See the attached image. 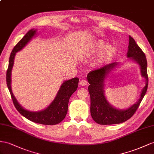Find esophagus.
Returning <instances> with one entry per match:
<instances>
[{
  "instance_id": "1",
  "label": "esophagus",
  "mask_w": 154,
  "mask_h": 154,
  "mask_svg": "<svg viewBox=\"0 0 154 154\" xmlns=\"http://www.w3.org/2000/svg\"><path fill=\"white\" fill-rule=\"evenodd\" d=\"M87 84H88L87 81H86L85 80V79H82V80L79 82V85H81V86H84L87 85Z\"/></svg>"
}]
</instances>
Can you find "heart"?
Wrapping results in <instances>:
<instances>
[{"label": "heart", "instance_id": "b5f03b06", "mask_svg": "<svg viewBox=\"0 0 154 154\" xmlns=\"http://www.w3.org/2000/svg\"><path fill=\"white\" fill-rule=\"evenodd\" d=\"M98 50H100L99 57H98V60L100 61H103L106 60L112 53V47L111 45H105V43L103 42H99L96 43L95 47H94L92 49H88L86 53L91 54L95 51Z\"/></svg>", "mask_w": 154, "mask_h": 154}]
</instances>
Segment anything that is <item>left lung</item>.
I'll use <instances>...</instances> for the list:
<instances>
[{
  "instance_id": "8db88e82",
  "label": "left lung",
  "mask_w": 154,
  "mask_h": 154,
  "mask_svg": "<svg viewBox=\"0 0 154 154\" xmlns=\"http://www.w3.org/2000/svg\"><path fill=\"white\" fill-rule=\"evenodd\" d=\"M129 38L127 56L128 58H131L139 64L142 76L146 79V86L143 89L140 99L136 103L126 110H118L112 107L109 103L105 98L103 90V81L105 75L109 73L108 72L115 68L118 63L113 62L89 72L87 79L90 84L88 92L90 96V113L93 120L99 124H117L127 121L135 114L146 93L148 85L146 58L144 53L137 44L135 39L130 36Z\"/></svg>"
}]
</instances>
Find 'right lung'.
Instances as JSON below:
<instances>
[{"label": "right lung", "instance_id": "add662e5", "mask_svg": "<svg viewBox=\"0 0 154 154\" xmlns=\"http://www.w3.org/2000/svg\"><path fill=\"white\" fill-rule=\"evenodd\" d=\"M36 30L31 29L24 37L19 41L11 51L9 60L8 68L6 72V83L9 89L15 107L18 112L27 119L43 125H56L64 119L68 112V102L71 96L76 91L79 84V78L75 77L70 80L66 81L58 90L57 95L48 107L39 112H31L23 109L19 104L11 89V72L14 65L15 55L17 52L21 50L32 37L36 34Z\"/></svg>", "mask_w": 154, "mask_h": 154}]
</instances>
